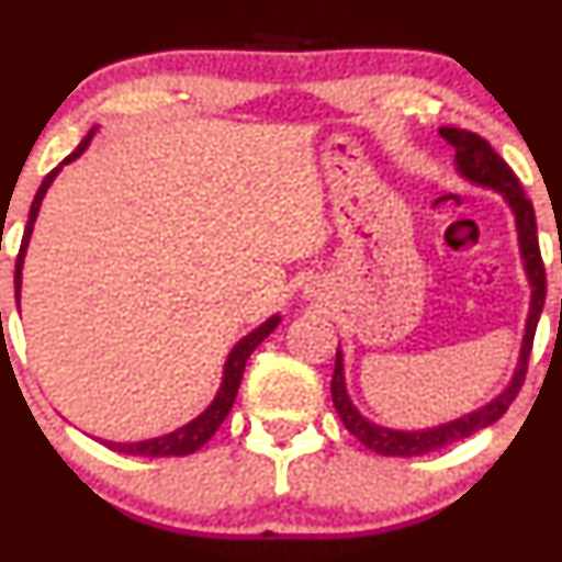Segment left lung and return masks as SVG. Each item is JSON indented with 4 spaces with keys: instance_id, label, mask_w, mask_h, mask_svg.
Masks as SVG:
<instances>
[{
    "instance_id": "left-lung-1",
    "label": "left lung",
    "mask_w": 562,
    "mask_h": 562,
    "mask_svg": "<svg viewBox=\"0 0 562 562\" xmlns=\"http://www.w3.org/2000/svg\"><path fill=\"white\" fill-rule=\"evenodd\" d=\"M446 140L457 149V168L464 179L475 181V184L492 187V190L503 192L506 201L512 203L514 214H517V231H519V249H522L525 269L530 277L532 285V302H530V315H527V328H525V342H522V356H519V367L514 372L512 386L503 391L495 402H490L481 411H473L470 416L457 418V422L440 424L435 429H418V432H400V429H386L378 427V424L367 422L359 411L353 407V402L345 394V378H342V356L337 350V361H334V375H331V400L337 407L339 418H342L345 429H348L353 438H359L367 449H372L375 454L383 457H418L427 454V451L443 449V446L457 443V440L470 438L479 429L495 424L503 413L512 407V402L517 400L519 389H522L525 375H527V359H530L532 350V337H536L538 317H541L543 299H547V271H543L541 249H538V231H536V212H532L530 198L525 195L522 184H519L517 173L508 168V162L497 155L490 146V140L481 138V135L470 133V130L459 127H443L440 130Z\"/></svg>"
}]
</instances>
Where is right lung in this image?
<instances>
[{"label":"right lung","instance_id":"add662e5","mask_svg":"<svg viewBox=\"0 0 562 562\" xmlns=\"http://www.w3.org/2000/svg\"><path fill=\"white\" fill-rule=\"evenodd\" d=\"M94 133V130H92ZM92 133L87 135V138L78 144V149L72 151L70 157H67L65 162L76 160L78 155H81L83 149H87L89 138H92ZM61 168V166H59ZM59 168H54L48 176L43 179V184H40L35 201H32V209H30V223H26L24 228V239H21V249H19V258H15V302H19V291H21V263H24V252H26V245H30V236H32V225H35V217H37V209L40 203H43V195L45 190H48V184L54 181V176L59 173ZM277 323H280V317H271V321H266L263 326L255 328L252 334H247L245 339H241L239 345H236L234 350H231L228 361H225V378H223V386H220L217 396H214L212 405L206 407V411L201 413V416L195 418V422H190L187 427L176 429L171 435H162V438H155V440H144V443H108V449L119 451V454H130V457H187L192 454V451L201 449L203 443H209V438H212L214 432L220 429V424L225 422V416L231 413V407H234V400H236V391H239V383H241V375H245V364L249 359V353H252L255 348H258L260 342H263L266 337H269L271 331L277 328Z\"/></svg>","mask_w":562,"mask_h":562}]
</instances>
